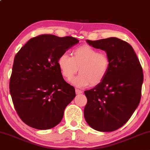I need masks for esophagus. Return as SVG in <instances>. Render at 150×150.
Listing matches in <instances>:
<instances>
[{
	"label": "esophagus",
	"mask_w": 150,
	"mask_h": 150,
	"mask_svg": "<svg viewBox=\"0 0 150 150\" xmlns=\"http://www.w3.org/2000/svg\"><path fill=\"white\" fill-rule=\"evenodd\" d=\"M75 92H76L77 94H82V91L81 90V89H75Z\"/></svg>",
	"instance_id": "esophagus-1"
}]
</instances>
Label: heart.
Returning a JSON list of instances; mask_svg holds the SVG:
<instances>
[{
	"label": "heart",
	"mask_w": 150,
	"mask_h": 150,
	"mask_svg": "<svg viewBox=\"0 0 150 150\" xmlns=\"http://www.w3.org/2000/svg\"><path fill=\"white\" fill-rule=\"evenodd\" d=\"M58 65L68 80L73 78L79 68L80 74L73 79L72 83L81 87L90 84L97 85L102 82L108 72L110 59L106 53L85 44L74 49L73 56L62 53L58 58Z\"/></svg>",
	"instance_id": "b5f03b06"
}]
</instances>
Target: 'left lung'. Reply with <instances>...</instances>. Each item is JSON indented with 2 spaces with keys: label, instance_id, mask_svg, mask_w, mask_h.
<instances>
[{
  "label": "left lung",
  "instance_id": "8db88e82",
  "mask_svg": "<svg viewBox=\"0 0 150 150\" xmlns=\"http://www.w3.org/2000/svg\"><path fill=\"white\" fill-rule=\"evenodd\" d=\"M87 42L106 51L110 66L102 82L85 91L87 103L84 116L94 130L114 131L127 123L138 106L143 82L142 66L132 47L125 41L110 37Z\"/></svg>",
  "mask_w": 150,
  "mask_h": 150
}]
</instances>
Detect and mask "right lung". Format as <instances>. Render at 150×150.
<instances>
[{
	"label": "right lung",
	"mask_w": 150,
	"mask_h": 150,
	"mask_svg": "<svg viewBox=\"0 0 150 150\" xmlns=\"http://www.w3.org/2000/svg\"><path fill=\"white\" fill-rule=\"evenodd\" d=\"M78 42L73 37L42 34L15 55L10 92L18 116L27 125L47 130L61 121L75 92L62 76L58 58Z\"/></svg>",
	"instance_id": "right-lung-1"
}]
</instances>
